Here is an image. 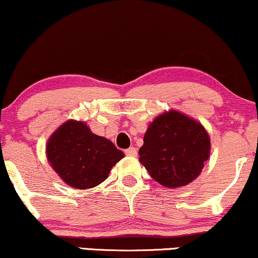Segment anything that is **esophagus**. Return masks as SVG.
<instances>
[{
    "instance_id": "obj_1",
    "label": "esophagus",
    "mask_w": 258,
    "mask_h": 258,
    "mask_svg": "<svg viewBox=\"0 0 258 258\" xmlns=\"http://www.w3.org/2000/svg\"><path fill=\"white\" fill-rule=\"evenodd\" d=\"M125 155L126 156H131V157H135L137 156V149L136 148H128L125 150Z\"/></svg>"
}]
</instances>
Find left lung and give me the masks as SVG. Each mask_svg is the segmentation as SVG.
Masks as SVG:
<instances>
[{
  "instance_id": "obj_1",
  "label": "left lung",
  "mask_w": 258,
  "mask_h": 258,
  "mask_svg": "<svg viewBox=\"0 0 258 258\" xmlns=\"http://www.w3.org/2000/svg\"><path fill=\"white\" fill-rule=\"evenodd\" d=\"M210 149V137L204 126L171 110L150 123L139 161L153 180L167 188H177L200 175Z\"/></svg>"
}]
</instances>
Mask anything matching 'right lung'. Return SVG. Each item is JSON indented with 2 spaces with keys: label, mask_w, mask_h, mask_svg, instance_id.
Returning <instances> with one entry per match:
<instances>
[{
  "label": "right lung",
  "mask_w": 258,
  "mask_h": 258,
  "mask_svg": "<svg viewBox=\"0 0 258 258\" xmlns=\"http://www.w3.org/2000/svg\"><path fill=\"white\" fill-rule=\"evenodd\" d=\"M47 159L65 183L89 189L108 177L123 152L103 137L94 135L86 123L69 120L48 139Z\"/></svg>",
  "instance_id": "1"
}]
</instances>
